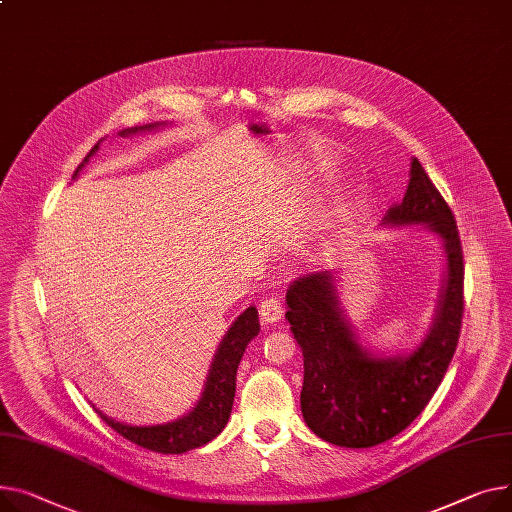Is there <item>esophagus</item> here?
I'll return each mask as SVG.
<instances>
[{"label": "esophagus", "instance_id": "1", "mask_svg": "<svg viewBox=\"0 0 512 512\" xmlns=\"http://www.w3.org/2000/svg\"><path fill=\"white\" fill-rule=\"evenodd\" d=\"M282 313H284V306L278 294L265 296L263 302L259 304V315H261V321L265 323H278L282 319Z\"/></svg>", "mask_w": 512, "mask_h": 512}]
</instances>
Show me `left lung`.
<instances>
[{"label": "left lung", "instance_id": "1", "mask_svg": "<svg viewBox=\"0 0 512 512\" xmlns=\"http://www.w3.org/2000/svg\"><path fill=\"white\" fill-rule=\"evenodd\" d=\"M389 224H428L447 249V286L424 342L407 356L366 352L337 306L333 274L290 282L286 317L304 356L300 405L306 426L337 447L368 449L410 426L436 393L457 350L463 321V249L455 216L426 170L412 160L410 185L389 208Z\"/></svg>", "mask_w": 512, "mask_h": 512}]
</instances>
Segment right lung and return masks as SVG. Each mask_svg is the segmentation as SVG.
<instances>
[{"label":"right lung","mask_w":512,"mask_h":512,"mask_svg":"<svg viewBox=\"0 0 512 512\" xmlns=\"http://www.w3.org/2000/svg\"><path fill=\"white\" fill-rule=\"evenodd\" d=\"M138 129H144V127H133L127 131L131 133ZM98 146H100V142L94 144V148L86 154L84 162H88V158L98 150ZM84 162L76 168L74 175L80 173ZM257 333H259L257 309L249 306V309L234 321V325L228 329L226 337L222 339L218 354L210 368L206 391H203L199 403L193 407V412L187 414L185 418L164 424V426L140 428V426L119 424V422L107 418L105 414H100L98 410H96V414L117 434L131 440L133 445L144 447L154 453L179 455V453H187L191 449L206 445V442H210L212 438H216L222 432V428L226 426V422L230 418L232 403H234V391H236V368H238V364H241L245 348L249 346V342Z\"/></svg>","instance_id":"add662e5"}]
</instances>
